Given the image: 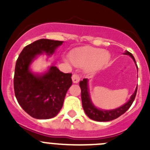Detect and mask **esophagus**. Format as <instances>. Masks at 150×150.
<instances>
[{
	"instance_id": "esophagus-1",
	"label": "esophagus",
	"mask_w": 150,
	"mask_h": 150,
	"mask_svg": "<svg viewBox=\"0 0 150 150\" xmlns=\"http://www.w3.org/2000/svg\"><path fill=\"white\" fill-rule=\"evenodd\" d=\"M80 79V76L77 74H74L72 75V80L74 83H77Z\"/></svg>"
}]
</instances>
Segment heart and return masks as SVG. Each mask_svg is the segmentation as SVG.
Masks as SVG:
<instances>
[{
	"label": "heart",
	"mask_w": 150,
	"mask_h": 150,
	"mask_svg": "<svg viewBox=\"0 0 150 150\" xmlns=\"http://www.w3.org/2000/svg\"><path fill=\"white\" fill-rule=\"evenodd\" d=\"M110 58L109 52L102 49L91 46H84L73 50L70 53V59L76 66L89 64L91 69H97L105 64Z\"/></svg>",
	"instance_id": "heart-1"
}]
</instances>
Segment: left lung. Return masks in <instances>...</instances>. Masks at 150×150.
<instances>
[{
  "label": "left lung",
  "mask_w": 150,
  "mask_h": 150,
  "mask_svg": "<svg viewBox=\"0 0 150 150\" xmlns=\"http://www.w3.org/2000/svg\"><path fill=\"white\" fill-rule=\"evenodd\" d=\"M124 54L128 55L132 57L133 59L134 62L136 64V61L134 59V57L133 56L131 52L126 51ZM137 65V64H136ZM138 69V67H137ZM79 86L81 88V99H82V104H83V110H84L86 114L91 119L95 121L98 122H108L113 120L115 119H117L120 117L121 115L124 114L125 112H126L130 107L132 106V103L134 102L136 94H137V87L135 89L134 93L132 95L130 100L127 102L126 104L122 107L116 108L115 110H99L95 107L91 102V98H90L89 93H88V79H83L82 81L79 82Z\"/></svg>",
  "instance_id": "8db88e82"
}]
</instances>
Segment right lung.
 I'll return each mask as SVG.
<instances>
[{
  "label": "right lung",
  "instance_id": "right-lung-1",
  "mask_svg": "<svg viewBox=\"0 0 150 150\" xmlns=\"http://www.w3.org/2000/svg\"><path fill=\"white\" fill-rule=\"evenodd\" d=\"M63 41L40 39L26 46L16 63L14 91L18 103L28 114L38 120L56 116L63 106L68 88L72 85V74H64L52 66L42 76L36 75L29 66L38 55L52 54Z\"/></svg>",
  "mask_w": 150,
  "mask_h": 150
}]
</instances>
